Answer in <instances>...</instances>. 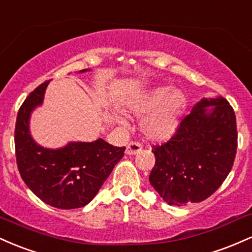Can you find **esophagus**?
I'll return each instance as SVG.
<instances>
[{
    "label": "esophagus",
    "mask_w": 252,
    "mask_h": 252,
    "mask_svg": "<svg viewBox=\"0 0 252 252\" xmlns=\"http://www.w3.org/2000/svg\"><path fill=\"white\" fill-rule=\"evenodd\" d=\"M142 150V146H141L138 142H130L128 146H126V153L128 155H135L138 154V153Z\"/></svg>",
    "instance_id": "esophagus-1"
}]
</instances>
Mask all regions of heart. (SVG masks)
Masks as SVG:
<instances>
[{
  "label": "heart",
  "instance_id": "obj_1",
  "mask_svg": "<svg viewBox=\"0 0 252 252\" xmlns=\"http://www.w3.org/2000/svg\"><path fill=\"white\" fill-rule=\"evenodd\" d=\"M186 108V98L179 90L158 86L138 94L128 102V110L135 116H146L142 123L144 135L153 141H166L175 135Z\"/></svg>",
  "mask_w": 252,
  "mask_h": 252
}]
</instances>
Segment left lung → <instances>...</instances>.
I'll return each mask as SVG.
<instances>
[{"mask_svg":"<svg viewBox=\"0 0 252 252\" xmlns=\"http://www.w3.org/2000/svg\"><path fill=\"white\" fill-rule=\"evenodd\" d=\"M237 126L222 97L204 98L181 121L168 142L153 147L149 181L168 205L200 202L216 192L233 166Z\"/></svg>","mask_w":252,"mask_h":252,"instance_id":"1","label":"left lung"}]
</instances>
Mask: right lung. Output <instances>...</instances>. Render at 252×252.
<instances>
[{"label": "right lung", "instance_id": "right-lung-1", "mask_svg": "<svg viewBox=\"0 0 252 252\" xmlns=\"http://www.w3.org/2000/svg\"><path fill=\"white\" fill-rule=\"evenodd\" d=\"M48 83L50 80L31 92L17 114V168L28 189L43 202L57 209H79L96 196L123 158L126 147H114L102 138L94 142H70L58 149L39 146L31 136L30 118L32 111L42 103Z\"/></svg>", "mask_w": 252, "mask_h": 252}]
</instances>
